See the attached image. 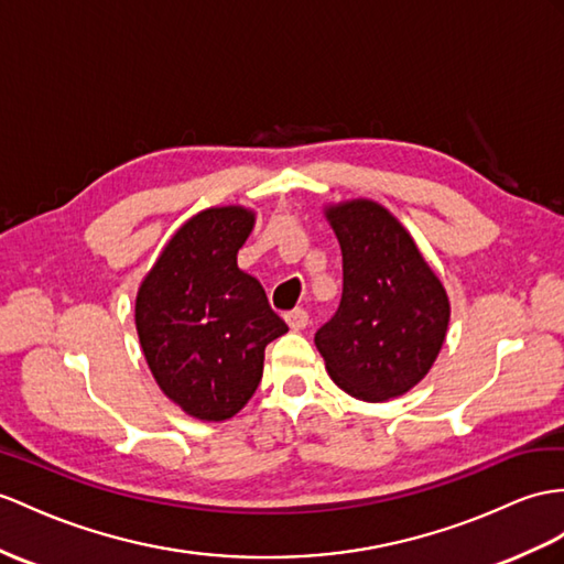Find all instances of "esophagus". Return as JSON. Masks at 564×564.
Listing matches in <instances>:
<instances>
[{
	"mask_svg": "<svg viewBox=\"0 0 564 564\" xmlns=\"http://www.w3.org/2000/svg\"><path fill=\"white\" fill-rule=\"evenodd\" d=\"M284 321L294 329V333H299V329H304L308 325V313L304 308H294L284 315Z\"/></svg>",
	"mask_w": 564,
	"mask_h": 564,
	"instance_id": "obj_1",
	"label": "esophagus"
}]
</instances>
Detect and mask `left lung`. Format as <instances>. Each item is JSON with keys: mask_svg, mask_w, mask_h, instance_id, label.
Instances as JSON below:
<instances>
[{"mask_svg": "<svg viewBox=\"0 0 564 564\" xmlns=\"http://www.w3.org/2000/svg\"><path fill=\"white\" fill-rule=\"evenodd\" d=\"M341 249V301L315 347L329 378L364 402H386L425 378L449 323L443 282L409 231L373 200L329 205Z\"/></svg>", "mask_w": 564, "mask_h": 564, "instance_id": "1", "label": "left lung"}]
</instances>
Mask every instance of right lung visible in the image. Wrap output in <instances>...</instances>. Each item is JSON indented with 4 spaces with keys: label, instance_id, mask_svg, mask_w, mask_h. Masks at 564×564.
Wrapping results in <instances>:
<instances>
[{
    "label": "right lung",
    "instance_id": "add662e5",
    "mask_svg": "<svg viewBox=\"0 0 564 564\" xmlns=\"http://www.w3.org/2000/svg\"><path fill=\"white\" fill-rule=\"evenodd\" d=\"M253 223L241 205L194 215L135 296V329L160 390L200 421L243 409L263 378L265 347L290 329L237 265Z\"/></svg>",
    "mask_w": 564,
    "mask_h": 564
}]
</instances>
